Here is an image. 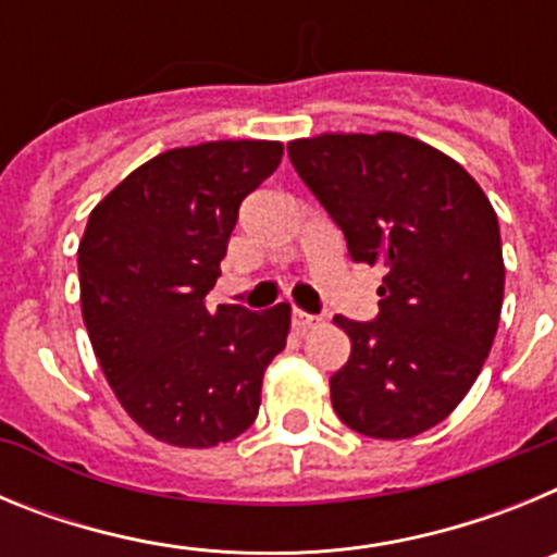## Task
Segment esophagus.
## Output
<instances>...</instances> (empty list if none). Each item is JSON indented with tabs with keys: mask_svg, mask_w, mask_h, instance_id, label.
<instances>
[{
	"mask_svg": "<svg viewBox=\"0 0 557 557\" xmlns=\"http://www.w3.org/2000/svg\"><path fill=\"white\" fill-rule=\"evenodd\" d=\"M321 321H323L321 314H309V312H301V309H295L293 312V326L298 329V332H307V329L318 326Z\"/></svg>",
	"mask_w": 557,
	"mask_h": 557,
	"instance_id": "esophagus-1",
	"label": "esophagus"
}]
</instances>
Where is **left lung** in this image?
Instances as JSON below:
<instances>
[{"label": "left lung", "instance_id": "8db88e82", "mask_svg": "<svg viewBox=\"0 0 557 557\" xmlns=\"http://www.w3.org/2000/svg\"><path fill=\"white\" fill-rule=\"evenodd\" d=\"M287 152L354 262L385 270L376 321L334 318L351 339L329 379L334 412L379 441L426 432L494 346L505 295L494 206L455 159L405 133H321Z\"/></svg>", "mask_w": 557, "mask_h": 557}]
</instances>
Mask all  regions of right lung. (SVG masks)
I'll return each instance as SVG.
<instances>
[{"label":"right lung","instance_id":"right-lung-1","mask_svg":"<svg viewBox=\"0 0 557 557\" xmlns=\"http://www.w3.org/2000/svg\"><path fill=\"white\" fill-rule=\"evenodd\" d=\"M282 141L166 150L88 214L81 307L108 385L156 441L228 444L256 421L262 379L287 346L289 304L206 309L239 203L282 164Z\"/></svg>","mask_w":557,"mask_h":557}]
</instances>
